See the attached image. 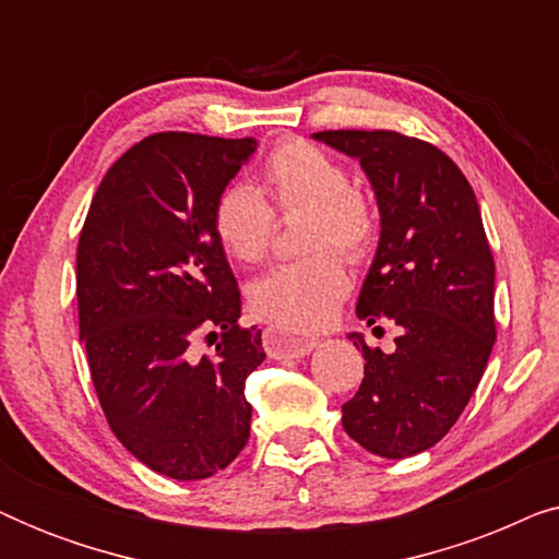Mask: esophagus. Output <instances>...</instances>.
I'll return each instance as SVG.
<instances>
[{"mask_svg":"<svg viewBox=\"0 0 559 559\" xmlns=\"http://www.w3.org/2000/svg\"><path fill=\"white\" fill-rule=\"evenodd\" d=\"M318 346V338L310 335L289 333L287 328L270 325L264 328V348L272 358H302Z\"/></svg>","mask_w":559,"mask_h":559,"instance_id":"esophagus-1","label":"esophagus"}]
</instances>
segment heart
<instances>
[{"label": "heart", "instance_id": "1", "mask_svg": "<svg viewBox=\"0 0 559 559\" xmlns=\"http://www.w3.org/2000/svg\"><path fill=\"white\" fill-rule=\"evenodd\" d=\"M264 186L280 213H308L305 249L318 257L262 274L249 287V302L274 325L310 331L333 316L350 287L341 257L326 249L335 248L346 259L361 257L373 236V211L350 188V175L338 159L300 140L272 152ZM213 234L234 262L254 264L270 249L274 213L254 186L231 182L213 205Z\"/></svg>", "mask_w": 559, "mask_h": 559}]
</instances>
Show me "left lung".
Masks as SVG:
<instances>
[{"mask_svg": "<svg viewBox=\"0 0 559 559\" xmlns=\"http://www.w3.org/2000/svg\"><path fill=\"white\" fill-rule=\"evenodd\" d=\"M312 140L358 159L379 209V247L356 316L392 320L396 350L366 346L364 381L343 404V430L379 457H409L445 438L491 356L493 257L471 182L445 152L412 136L361 129Z\"/></svg>", "mask_w": 559, "mask_h": 559, "instance_id": "left-lung-1", "label": "left lung"}]
</instances>
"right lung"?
Instances as JSON below:
<instances>
[{"mask_svg": "<svg viewBox=\"0 0 559 559\" xmlns=\"http://www.w3.org/2000/svg\"><path fill=\"white\" fill-rule=\"evenodd\" d=\"M257 144L147 136L104 175L79 239V328L98 402L121 445L175 480L211 478L249 440L243 389L266 354L257 325L239 328L213 205ZM201 332L217 343L211 357L192 346Z\"/></svg>", "mask_w": 559, "mask_h": 559, "instance_id": "add662e5", "label": "right lung"}]
</instances>
